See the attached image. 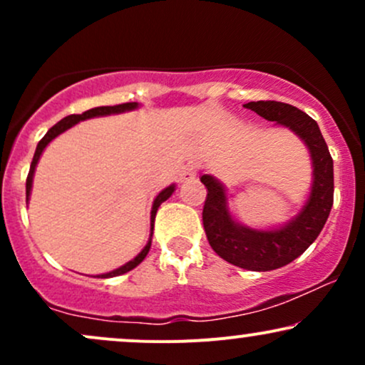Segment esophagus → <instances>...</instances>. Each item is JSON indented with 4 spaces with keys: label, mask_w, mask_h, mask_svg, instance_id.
<instances>
[{
    "label": "esophagus",
    "mask_w": 365,
    "mask_h": 365,
    "mask_svg": "<svg viewBox=\"0 0 365 365\" xmlns=\"http://www.w3.org/2000/svg\"><path fill=\"white\" fill-rule=\"evenodd\" d=\"M195 175H197V166L187 165L185 168L182 170V173H180V180H182V182H188V180H194Z\"/></svg>",
    "instance_id": "34e87169"
}]
</instances>
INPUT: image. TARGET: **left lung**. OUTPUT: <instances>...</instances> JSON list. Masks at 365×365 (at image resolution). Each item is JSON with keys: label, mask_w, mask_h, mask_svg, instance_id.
<instances>
[{"label": "left lung", "mask_w": 365, "mask_h": 365, "mask_svg": "<svg viewBox=\"0 0 365 365\" xmlns=\"http://www.w3.org/2000/svg\"><path fill=\"white\" fill-rule=\"evenodd\" d=\"M244 106L290 128L305 142L314 168L311 195L302 211L282 228L252 230L230 215L225 187L211 175H202L200 182L207 188L202 223L209 245L226 262L249 271H273L295 261L321 233L333 207V159L317 123L299 108L278 101H252Z\"/></svg>", "instance_id": "1"}]
</instances>
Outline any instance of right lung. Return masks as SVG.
<instances>
[{"mask_svg": "<svg viewBox=\"0 0 365 365\" xmlns=\"http://www.w3.org/2000/svg\"><path fill=\"white\" fill-rule=\"evenodd\" d=\"M139 106L137 103H123V104H116V106H99V108H92V110L82 113V115H70V116H65L61 121H58L54 127H51L48 130V133L43 137V139L39 140V144H37L36 148V153H34V158H32V163H31V170H29V175H27V183H25V194H27V200H29V195H31V188H32V178H34V170L37 166V161H39L41 154H43V150L46 145L51 142L54 137H58L60 133L65 132V130H68L70 127H73L75 123H78V121L82 120H89V118H94V116H106V115H115V113H123V111H130V110H135V108ZM175 192V185H170L166 187L165 190L159 192V195L154 199V204H153V211H150V238L148 242V245L142 249V252L137 255L135 259H132V261L123 264V266L118 267V269L111 271V273H106V274H99L101 278H113V276H118V274H123V273H128L130 269H133V267H137L139 264L144 261L145 255H148L149 249H150V240H153V230H154V217H156V212H158V207L161 206L163 202H165L168 197L173 194Z\"/></svg>", "mask_w": 365, "mask_h": 365, "instance_id": "add662e5", "label": "right lung"}]
</instances>
